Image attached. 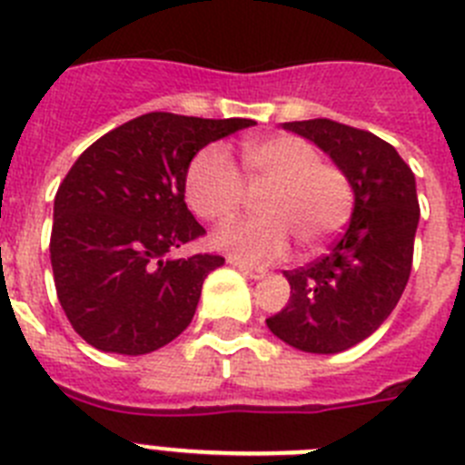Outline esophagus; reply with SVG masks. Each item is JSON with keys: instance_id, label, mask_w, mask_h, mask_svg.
<instances>
[{"instance_id": "esophagus-1", "label": "esophagus", "mask_w": 465, "mask_h": 465, "mask_svg": "<svg viewBox=\"0 0 465 465\" xmlns=\"http://www.w3.org/2000/svg\"><path fill=\"white\" fill-rule=\"evenodd\" d=\"M228 262H230V265H235V268L240 270V272H244L246 277H252V279H262V277H265V270H262V268H253V265H246V262L242 261V258H237V256H228Z\"/></svg>"}]
</instances>
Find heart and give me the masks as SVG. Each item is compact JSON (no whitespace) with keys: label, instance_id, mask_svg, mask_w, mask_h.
<instances>
[{"label":"heart","instance_id":"1","mask_svg":"<svg viewBox=\"0 0 465 465\" xmlns=\"http://www.w3.org/2000/svg\"><path fill=\"white\" fill-rule=\"evenodd\" d=\"M245 182L242 183L241 179ZM268 188L258 197L262 216L240 219L216 232V244L249 262H270L289 252L291 237L314 252L342 232L354 212L347 172L322 160L314 143L298 134H272L242 146V176L223 146H204L186 170V203L200 219H232L246 188Z\"/></svg>","mask_w":465,"mask_h":465}]
</instances>
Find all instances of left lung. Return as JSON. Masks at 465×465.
I'll use <instances>...</instances> for the list:
<instances>
[{
	"label": "left lung",
	"mask_w": 465,
	"mask_h": 465,
	"mask_svg": "<svg viewBox=\"0 0 465 465\" xmlns=\"http://www.w3.org/2000/svg\"><path fill=\"white\" fill-rule=\"evenodd\" d=\"M347 172L351 223L326 256L283 272L291 298L268 328L310 354H338L377 331L398 305L412 270L419 200L414 174L391 143L331 118L283 123Z\"/></svg>",
	"instance_id": "left-lung-1"
}]
</instances>
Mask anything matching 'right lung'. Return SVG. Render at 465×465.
Wrapping results in <instances>:
<instances>
[{
	"mask_svg": "<svg viewBox=\"0 0 465 465\" xmlns=\"http://www.w3.org/2000/svg\"><path fill=\"white\" fill-rule=\"evenodd\" d=\"M249 125L151 111L79 155L55 193L51 265L57 300L85 342L139 356L186 331L204 277L225 261L172 256L204 235L183 200L186 170L209 142Z\"/></svg>",
	"mask_w": 465,
	"mask_h": 465,
	"instance_id": "1",
	"label": "right lung"
}]
</instances>
